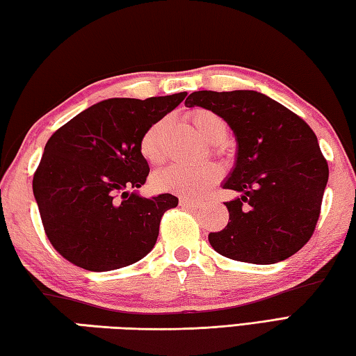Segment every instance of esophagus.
<instances>
[{
	"label": "esophagus",
	"instance_id": "esophagus-1",
	"mask_svg": "<svg viewBox=\"0 0 356 356\" xmlns=\"http://www.w3.org/2000/svg\"><path fill=\"white\" fill-rule=\"evenodd\" d=\"M179 206L186 207V209H198L200 203H197V201H192V200H187V198H181Z\"/></svg>",
	"mask_w": 356,
	"mask_h": 356
}]
</instances>
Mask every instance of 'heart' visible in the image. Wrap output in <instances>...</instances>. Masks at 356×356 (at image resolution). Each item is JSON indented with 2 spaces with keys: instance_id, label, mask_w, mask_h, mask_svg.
Here are the masks:
<instances>
[{
  "instance_id": "b5f03b06",
  "label": "heart",
  "mask_w": 356,
  "mask_h": 356,
  "mask_svg": "<svg viewBox=\"0 0 356 356\" xmlns=\"http://www.w3.org/2000/svg\"><path fill=\"white\" fill-rule=\"evenodd\" d=\"M191 122L195 127L206 143H223L227 136L226 120L216 111L197 108L191 113ZM170 127V119L163 118L153 122L139 139V152L149 164H159L164 158L165 133ZM221 172L216 164H204L198 167L169 165L158 170L152 177V184L156 191L177 193V195L200 200L209 192L211 187L218 183Z\"/></svg>"
}]
</instances>
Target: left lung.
<instances>
[{
	"label": "left lung",
	"instance_id": "left-lung-1",
	"mask_svg": "<svg viewBox=\"0 0 356 356\" xmlns=\"http://www.w3.org/2000/svg\"><path fill=\"white\" fill-rule=\"evenodd\" d=\"M186 106L216 111L236 136L237 153L223 189L229 220L211 232L221 256L248 264H277L296 254L316 227L328 165L313 130L293 111L251 90L195 91Z\"/></svg>",
	"mask_w": 356,
	"mask_h": 356
}]
</instances>
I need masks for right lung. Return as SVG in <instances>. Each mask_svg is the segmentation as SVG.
<instances>
[{
  "label": "right lung",
  "instance_id": "add662e5",
  "mask_svg": "<svg viewBox=\"0 0 356 356\" xmlns=\"http://www.w3.org/2000/svg\"><path fill=\"white\" fill-rule=\"evenodd\" d=\"M186 96L106 99L79 113L46 143L32 191L46 236L71 264L111 271L153 250L161 217L178 198H144L136 192L150 172L139 139Z\"/></svg>",
  "mask_w": 356,
  "mask_h": 356
}]
</instances>
